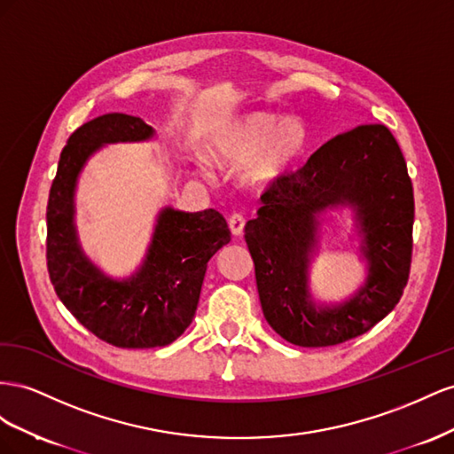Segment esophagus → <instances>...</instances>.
<instances>
[{"instance_id": "esophagus-1", "label": "esophagus", "mask_w": 454, "mask_h": 454, "mask_svg": "<svg viewBox=\"0 0 454 454\" xmlns=\"http://www.w3.org/2000/svg\"><path fill=\"white\" fill-rule=\"evenodd\" d=\"M228 226L231 230V234H234L236 238H241L245 231V218L241 215H231L228 220Z\"/></svg>"}]
</instances>
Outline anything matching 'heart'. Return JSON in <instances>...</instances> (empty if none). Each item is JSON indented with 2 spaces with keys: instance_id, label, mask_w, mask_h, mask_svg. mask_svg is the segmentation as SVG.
Segmentation results:
<instances>
[{
  "instance_id": "heart-1",
  "label": "heart",
  "mask_w": 454,
  "mask_h": 454,
  "mask_svg": "<svg viewBox=\"0 0 454 454\" xmlns=\"http://www.w3.org/2000/svg\"><path fill=\"white\" fill-rule=\"evenodd\" d=\"M309 142L312 135L299 115L279 120L270 112H243L215 127L205 153L218 167H241V184L266 188L302 161Z\"/></svg>"
}]
</instances>
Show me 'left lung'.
<instances>
[{"label":"left lung","instance_id":"obj_1","mask_svg":"<svg viewBox=\"0 0 454 454\" xmlns=\"http://www.w3.org/2000/svg\"><path fill=\"white\" fill-rule=\"evenodd\" d=\"M245 226L262 312L281 339L304 348L342 344L392 312L409 279L414 198L407 163L390 129L359 125L323 145L301 171L262 196ZM348 208L368 276L340 303L311 294L322 215Z\"/></svg>","mask_w":454,"mask_h":454}]
</instances>
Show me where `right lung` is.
<instances>
[{"instance_id": "right-lung-1", "label": "right lung", "mask_w": 454, "mask_h": 454, "mask_svg": "<svg viewBox=\"0 0 454 454\" xmlns=\"http://www.w3.org/2000/svg\"><path fill=\"white\" fill-rule=\"evenodd\" d=\"M153 127L135 115L105 114L83 123L64 146L47 203V268L70 314L118 348L175 342L196 314L207 262L230 243L215 209L186 213L165 205L148 251L127 278H112L83 251L75 228V188L90 155L118 142H146Z\"/></svg>"}]
</instances>
